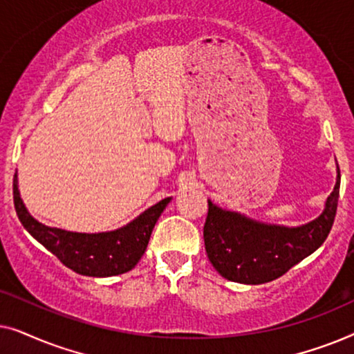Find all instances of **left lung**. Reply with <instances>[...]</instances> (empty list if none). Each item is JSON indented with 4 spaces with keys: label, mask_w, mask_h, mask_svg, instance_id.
<instances>
[{
    "label": "left lung",
    "mask_w": 354,
    "mask_h": 354,
    "mask_svg": "<svg viewBox=\"0 0 354 354\" xmlns=\"http://www.w3.org/2000/svg\"><path fill=\"white\" fill-rule=\"evenodd\" d=\"M340 195V169L322 214L299 227L263 224L207 200L203 229L207 258L222 277L259 285L282 277L299 261L313 254L330 234Z\"/></svg>",
    "instance_id": "1"
}]
</instances>
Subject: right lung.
Returning a JSON list of instances; mask_svg holds the SVG:
<instances>
[{
    "instance_id": "1",
    "label": "right lung",
    "mask_w": 354,
    "mask_h": 354,
    "mask_svg": "<svg viewBox=\"0 0 354 354\" xmlns=\"http://www.w3.org/2000/svg\"><path fill=\"white\" fill-rule=\"evenodd\" d=\"M12 195L14 207L24 229L51 251L66 268L88 277H111L133 269L147 251L154 224L171 201V198H164L118 230L77 234L46 227L28 214L19 195L17 174L14 176Z\"/></svg>"
}]
</instances>
